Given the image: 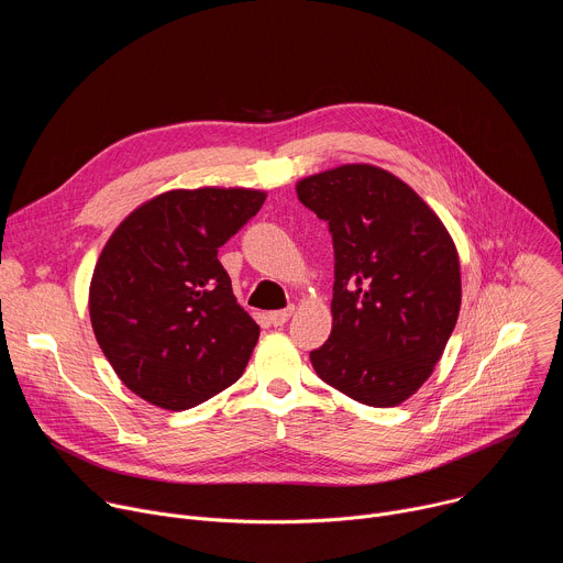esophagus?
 Returning <instances> with one entry per match:
<instances>
[{
    "label": "esophagus",
    "mask_w": 563,
    "mask_h": 563,
    "mask_svg": "<svg viewBox=\"0 0 563 563\" xmlns=\"http://www.w3.org/2000/svg\"><path fill=\"white\" fill-rule=\"evenodd\" d=\"M291 313H294V307H287V309H278V311H272V313H267V318H269V323L274 325V328H283L287 320L291 318Z\"/></svg>",
    "instance_id": "34e87169"
}]
</instances>
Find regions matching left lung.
Instances as JSON below:
<instances>
[{"mask_svg":"<svg viewBox=\"0 0 563 563\" xmlns=\"http://www.w3.org/2000/svg\"><path fill=\"white\" fill-rule=\"evenodd\" d=\"M334 240L332 334L316 374L363 406L394 408L441 361L461 309V265L432 207L394 174L341 165L296 183Z\"/></svg>","mask_w":563,"mask_h":563,"instance_id":"left-lung-1","label":"left lung"}]
</instances>
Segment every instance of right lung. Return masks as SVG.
<instances>
[{"mask_svg": "<svg viewBox=\"0 0 563 563\" xmlns=\"http://www.w3.org/2000/svg\"><path fill=\"white\" fill-rule=\"evenodd\" d=\"M267 194L172 189L135 207L96 263L89 313L118 378L146 404L189 410L243 376L261 328L238 305L218 247Z\"/></svg>", "mask_w": 563, "mask_h": 563, "instance_id": "add662e5", "label": "right lung"}]
</instances>
